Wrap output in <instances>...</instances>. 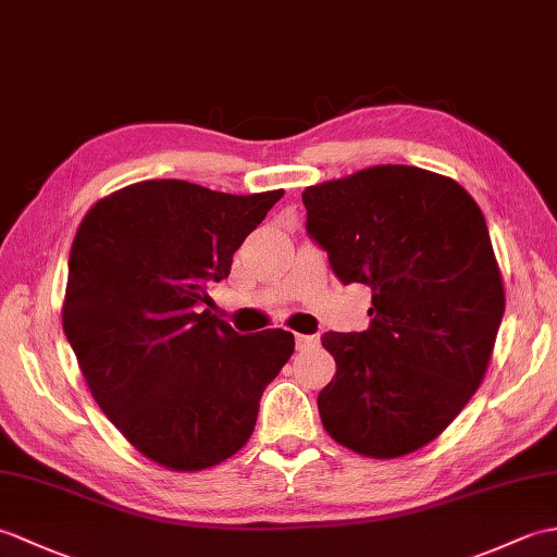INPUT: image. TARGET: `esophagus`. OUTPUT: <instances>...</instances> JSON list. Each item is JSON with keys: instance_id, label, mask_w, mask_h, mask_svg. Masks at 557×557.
Returning <instances> with one entry per match:
<instances>
[{"instance_id": "obj_1", "label": "esophagus", "mask_w": 557, "mask_h": 557, "mask_svg": "<svg viewBox=\"0 0 557 557\" xmlns=\"http://www.w3.org/2000/svg\"><path fill=\"white\" fill-rule=\"evenodd\" d=\"M294 339H297V349H306V347H315L318 345V337H313V335L297 333V335H294Z\"/></svg>"}]
</instances>
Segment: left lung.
Listing matches in <instances>:
<instances>
[{
	"mask_svg": "<svg viewBox=\"0 0 557 557\" xmlns=\"http://www.w3.org/2000/svg\"><path fill=\"white\" fill-rule=\"evenodd\" d=\"M306 232L342 285H369L371 325L325 333L318 395L335 443L395 459L435 441L486 375L505 289L486 220L449 176L377 164L301 194Z\"/></svg>",
	"mask_w": 557,
	"mask_h": 557,
	"instance_id": "1",
	"label": "left lung"
}]
</instances>
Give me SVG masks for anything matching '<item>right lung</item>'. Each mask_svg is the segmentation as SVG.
Listing matches in <instances>:
<instances>
[{
	"instance_id": "1",
	"label": "right lung",
	"mask_w": 557,
	"mask_h": 557,
	"mask_svg": "<svg viewBox=\"0 0 557 557\" xmlns=\"http://www.w3.org/2000/svg\"><path fill=\"white\" fill-rule=\"evenodd\" d=\"M282 194L138 182L100 198L71 244L64 335L104 417L160 467L200 471L239 453L292 357L287 330L236 335L200 311Z\"/></svg>"
}]
</instances>
